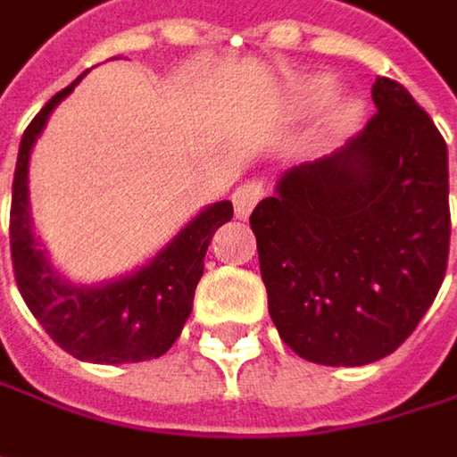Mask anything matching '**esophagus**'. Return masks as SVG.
<instances>
[{"instance_id": "1", "label": "esophagus", "mask_w": 457, "mask_h": 457, "mask_svg": "<svg viewBox=\"0 0 457 457\" xmlns=\"http://www.w3.org/2000/svg\"><path fill=\"white\" fill-rule=\"evenodd\" d=\"M264 195V186L259 180H251V183H243L232 193V204H235V214L237 217H248L253 212V206L262 201Z\"/></svg>"}]
</instances>
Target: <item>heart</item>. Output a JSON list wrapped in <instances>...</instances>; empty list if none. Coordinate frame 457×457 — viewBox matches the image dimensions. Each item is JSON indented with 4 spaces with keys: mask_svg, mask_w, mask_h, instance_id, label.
<instances>
[{
    "mask_svg": "<svg viewBox=\"0 0 457 457\" xmlns=\"http://www.w3.org/2000/svg\"><path fill=\"white\" fill-rule=\"evenodd\" d=\"M329 96H332V83H329L327 78H316V80H312V83L306 86V94H303L306 104L312 106H321ZM358 117H361V106L340 104L335 109V114H332V125L340 128V130H348V128H353V125L358 122Z\"/></svg>",
    "mask_w": 457,
    "mask_h": 457,
    "instance_id": "b5f03b06",
    "label": "heart"
}]
</instances>
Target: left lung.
<instances>
[{
    "mask_svg": "<svg viewBox=\"0 0 457 457\" xmlns=\"http://www.w3.org/2000/svg\"><path fill=\"white\" fill-rule=\"evenodd\" d=\"M371 99L358 136L287 170L251 214L271 321L321 366L397 351L447 270L445 138L397 80L377 78Z\"/></svg>",
    "mask_w": 457,
    "mask_h": 457,
    "instance_id": "left-lung-1",
    "label": "left lung"
}]
</instances>
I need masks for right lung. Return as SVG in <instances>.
<instances>
[{
    "label": "right lung",
    "instance_id": "obj_1",
    "mask_svg": "<svg viewBox=\"0 0 457 457\" xmlns=\"http://www.w3.org/2000/svg\"><path fill=\"white\" fill-rule=\"evenodd\" d=\"M78 80L54 94L22 133L10 209L15 282L25 306L62 351L91 363H138L164 355L180 337L193 309L195 285L204 274L206 248L214 232L232 220V204L220 201L204 209L164 251L133 274L96 287H78L62 279L33 240L28 159L52 109Z\"/></svg>",
    "mask_w": 457,
    "mask_h": 457
}]
</instances>
